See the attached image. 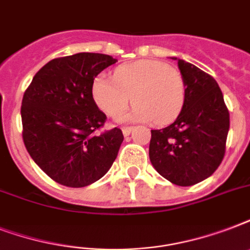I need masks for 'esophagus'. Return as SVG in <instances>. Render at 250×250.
I'll return each instance as SVG.
<instances>
[{
  "label": "esophagus",
  "instance_id": "1",
  "mask_svg": "<svg viewBox=\"0 0 250 250\" xmlns=\"http://www.w3.org/2000/svg\"><path fill=\"white\" fill-rule=\"evenodd\" d=\"M132 127H123V128H122V132H123V135H125V136H128L129 133L132 132Z\"/></svg>",
  "mask_w": 250,
  "mask_h": 250
}]
</instances>
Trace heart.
I'll use <instances>...</instances> for the list:
<instances>
[{
	"mask_svg": "<svg viewBox=\"0 0 250 250\" xmlns=\"http://www.w3.org/2000/svg\"><path fill=\"white\" fill-rule=\"evenodd\" d=\"M125 121L166 125L178 117L186 104L187 84L183 75L162 61L141 60L118 66L114 79L97 75L92 83L96 105L110 117H119L129 105Z\"/></svg>",
	"mask_w": 250,
	"mask_h": 250,
	"instance_id": "b5f03b06",
	"label": "heart"
}]
</instances>
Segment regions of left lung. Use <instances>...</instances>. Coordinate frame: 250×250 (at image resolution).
<instances>
[{
	"label": "left lung",
	"mask_w": 250,
	"mask_h": 250,
	"mask_svg": "<svg viewBox=\"0 0 250 250\" xmlns=\"http://www.w3.org/2000/svg\"><path fill=\"white\" fill-rule=\"evenodd\" d=\"M178 66L187 84L186 104L172 125L152 129L149 158L168 182L188 187L209 178L221 165L229 113L213 76L183 60Z\"/></svg>",
	"instance_id": "1"
}]
</instances>
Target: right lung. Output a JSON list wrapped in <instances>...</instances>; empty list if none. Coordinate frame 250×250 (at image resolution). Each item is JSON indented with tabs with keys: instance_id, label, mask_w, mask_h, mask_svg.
I'll list each match as a JSON object with an SVG mask.
<instances>
[{
	"instance_id": "obj_1",
	"label": "right lung",
	"mask_w": 250,
	"mask_h": 250,
	"mask_svg": "<svg viewBox=\"0 0 250 250\" xmlns=\"http://www.w3.org/2000/svg\"><path fill=\"white\" fill-rule=\"evenodd\" d=\"M117 62L100 53L52 60L21 101L23 141L35 164L62 186L80 188L109 171L123 141L119 128L97 135L106 121L92 97L94 78Z\"/></svg>"
}]
</instances>
